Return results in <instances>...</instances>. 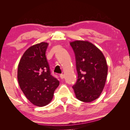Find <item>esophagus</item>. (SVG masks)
<instances>
[{
	"label": "esophagus",
	"mask_w": 130,
	"mask_h": 130,
	"mask_svg": "<svg viewBox=\"0 0 130 130\" xmlns=\"http://www.w3.org/2000/svg\"><path fill=\"white\" fill-rule=\"evenodd\" d=\"M60 78L61 79H63V78H64V77H65V75H64V74H61L60 75Z\"/></svg>",
	"instance_id": "obj_1"
}]
</instances>
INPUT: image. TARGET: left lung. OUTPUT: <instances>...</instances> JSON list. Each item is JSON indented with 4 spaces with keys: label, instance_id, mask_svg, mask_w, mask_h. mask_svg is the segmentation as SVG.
<instances>
[{
    "label": "left lung",
    "instance_id": "obj_1",
    "mask_svg": "<svg viewBox=\"0 0 130 130\" xmlns=\"http://www.w3.org/2000/svg\"><path fill=\"white\" fill-rule=\"evenodd\" d=\"M76 58L77 80L73 88L77 99L91 102L100 96L106 81L108 66L103 53L88 41L70 43Z\"/></svg>",
    "mask_w": 130,
    "mask_h": 130
}]
</instances>
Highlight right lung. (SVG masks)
<instances>
[{
  "instance_id": "obj_1",
  "label": "right lung",
  "mask_w": 130,
  "mask_h": 130,
  "mask_svg": "<svg viewBox=\"0 0 130 130\" xmlns=\"http://www.w3.org/2000/svg\"><path fill=\"white\" fill-rule=\"evenodd\" d=\"M48 43L41 42L24 53L18 68V80L22 91L34 105L43 107L51 102L59 81L52 76L45 53Z\"/></svg>"
}]
</instances>
